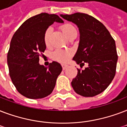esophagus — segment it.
Instances as JSON below:
<instances>
[{"label": "esophagus", "mask_w": 127, "mask_h": 127, "mask_svg": "<svg viewBox=\"0 0 127 127\" xmlns=\"http://www.w3.org/2000/svg\"><path fill=\"white\" fill-rule=\"evenodd\" d=\"M62 69L63 70H65V69H67L68 67V65H66V64H62Z\"/></svg>", "instance_id": "esophagus-1"}]
</instances>
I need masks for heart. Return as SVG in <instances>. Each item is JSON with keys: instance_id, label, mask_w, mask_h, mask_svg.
Wrapping results in <instances>:
<instances>
[{"instance_id": "heart-1", "label": "heart", "mask_w": 127, "mask_h": 127, "mask_svg": "<svg viewBox=\"0 0 127 127\" xmlns=\"http://www.w3.org/2000/svg\"><path fill=\"white\" fill-rule=\"evenodd\" d=\"M63 32L66 35L68 38H69L72 34L77 33V29L73 25L71 24L67 23L64 24L62 26ZM53 32V28L50 26L48 27L45 31L44 36V40L45 44L48 46L50 43V38H51V35ZM73 52L71 50H57L53 53L52 57L53 58L56 60L60 62H67V61L71 58L72 56Z\"/></svg>"}]
</instances>
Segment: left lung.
I'll return each instance as SVG.
<instances>
[{
	"label": "left lung",
	"mask_w": 127,
	"mask_h": 127,
	"mask_svg": "<svg viewBox=\"0 0 127 127\" xmlns=\"http://www.w3.org/2000/svg\"><path fill=\"white\" fill-rule=\"evenodd\" d=\"M75 24L80 34L79 46L73 58L84 70L77 69L71 81L74 91L83 97H93L105 90L115 75L118 56L115 42L101 22L87 14H61Z\"/></svg>",
	"instance_id": "obj_1"
}]
</instances>
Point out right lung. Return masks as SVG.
I'll return each mask as SVG.
<instances>
[{
	"mask_svg": "<svg viewBox=\"0 0 127 127\" xmlns=\"http://www.w3.org/2000/svg\"><path fill=\"white\" fill-rule=\"evenodd\" d=\"M55 22H64L56 14H39L26 20L12 38L7 55L10 76L17 91L29 99L51 94L62 71L56 62L48 67L39 64V57L46 48L45 31Z\"/></svg>",
	"mask_w": 127,
	"mask_h": 127,
	"instance_id": "1",
	"label": "right lung"
}]
</instances>
